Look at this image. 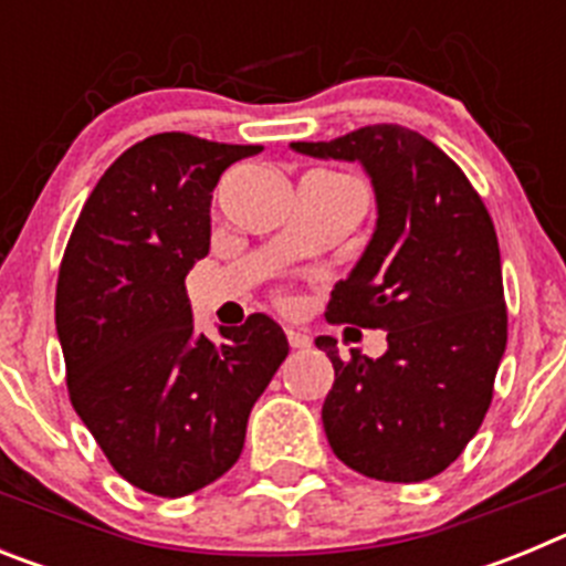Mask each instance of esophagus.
Masks as SVG:
<instances>
[{
  "label": "esophagus",
  "mask_w": 566,
  "mask_h": 566,
  "mask_svg": "<svg viewBox=\"0 0 566 566\" xmlns=\"http://www.w3.org/2000/svg\"><path fill=\"white\" fill-rule=\"evenodd\" d=\"M286 337H289V345H292L294 352H306L308 345H312V339H308L306 334L294 332V328H286Z\"/></svg>",
  "instance_id": "1"
}]
</instances>
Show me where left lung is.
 <instances>
[{"instance_id": "8db88e82", "label": "left lung", "mask_w": 566, "mask_h": 566, "mask_svg": "<svg viewBox=\"0 0 566 566\" xmlns=\"http://www.w3.org/2000/svg\"><path fill=\"white\" fill-rule=\"evenodd\" d=\"M294 153L359 164L377 227L328 300L332 323L388 332V352L339 359L323 402L328 444L363 476L422 482L476 437L507 345L502 258L493 221L462 169L424 135L371 124Z\"/></svg>"}]
</instances>
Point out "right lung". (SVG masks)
I'll return each instance as SVG.
<instances>
[{"instance_id": "right-lung-1", "label": "right lung", "mask_w": 566, "mask_h": 566, "mask_svg": "<svg viewBox=\"0 0 566 566\" xmlns=\"http://www.w3.org/2000/svg\"><path fill=\"white\" fill-rule=\"evenodd\" d=\"M187 133L149 135L109 164L64 249L56 334L70 402L135 488L178 499L243 451L252 405L289 354L252 314L214 345L195 332L184 280L209 254L212 189L258 155Z\"/></svg>"}]
</instances>
